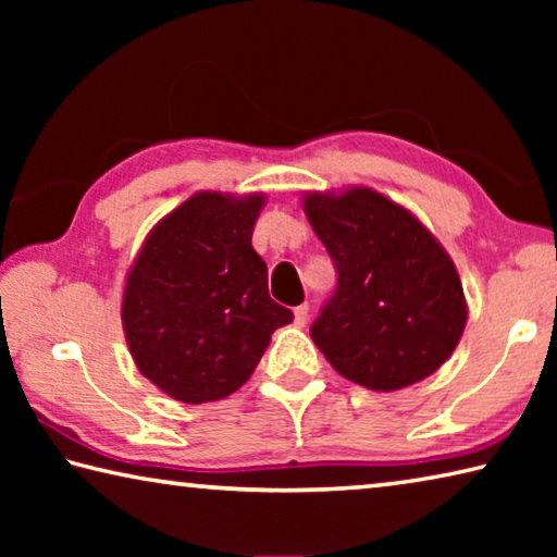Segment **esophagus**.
<instances>
[{
    "label": "esophagus",
    "instance_id": "34e87169",
    "mask_svg": "<svg viewBox=\"0 0 557 557\" xmlns=\"http://www.w3.org/2000/svg\"><path fill=\"white\" fill-rule=\"evenodd\" d=\"M307 317H309V307L307 305L295 307V326H305L307 324Z\"/></svg>",
    "mask_w": 557,
    "mask_h": 557
}]
</instances>
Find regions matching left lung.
Listing matches in <instances>:
<instances>
[{"instance_id": "left-lung-1", "label": "left lung", "mask_w": 557, "mask_h": 557, "mask_svg": "<svg viewBox=\"0 0 557 557\" xmlns=\"http://www.w3.org/2000/svg\"><path fill=\"white\" fill-rule=\"evenodd\" d=\"M301 209L338 272L312 324L319 351L369 391L425 381L455 351L469 317L449 252L418 215L371 186L305 191Z\"/></svg>"}]
</instances>
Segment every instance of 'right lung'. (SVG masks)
Returning <instances> with one entry per match:
<instances>
[{"mask_svg":"<svg viewBox=\"0 0 557 557\" xmlns=\"http://www.w3.org/2000/svg\"><path fill=\"white\" fill-rule=\"evenodd\" d=\"M265 194L196 191L147 233L122 287L137 371L169 398L223 400L250 379L292 312L268 295L252 248Z\"/></svg>","mask_w":557,"mask_h":557,"instance_id":"1","label":"right lung"}]
</instances>
